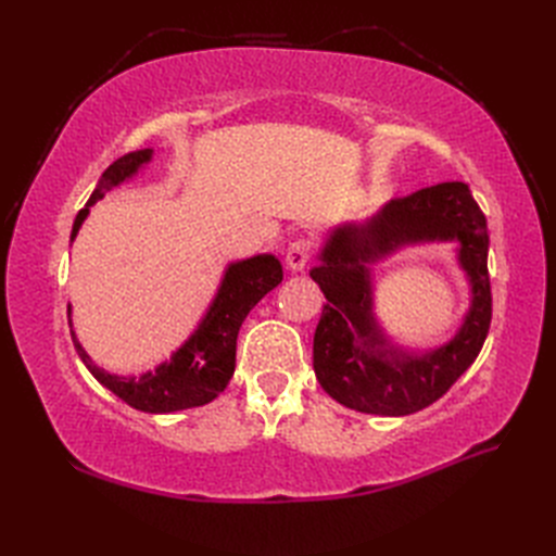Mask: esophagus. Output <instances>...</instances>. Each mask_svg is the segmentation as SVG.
I'll return each mask as SVG.
<instances>
[{
    "instance_id": "obj_1",
    "label": "esophagus",
    "mask_w": 556,
    "mask_h": 556,
    "mask_svg": "<svg viewBox=\"0 0 556 556\" xmlns=\"http://www.w3.org/2000/svg\"><path fill=\"white\" fill-rule=\"evenodd\" d=\"M311 252H313L311 241L296 239V241L290 243L288 252H285V262H288V266L292 268V271H304L308 260H311Z\"/></svg>"
}]
</instances>
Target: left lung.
Segmentation results:
<instances>
[{
	"label": "left lung",
	"mask_w": 556,
	"mask_h": 556,
	"mask_svg": "<svg viewBox=\"0 0 556 556\" xmlns=\"http://www.w3.org/2000/svg\"><path fill=\"white\" fill-rule=\"evenodd\" d=\"M457 242L471 288L458 333L433 351L391 341L372 311V264L408 244ZM490 233L466 182H439L390 199L364 223L333 227L311 278L327 304L313 339V368L323 390L345 408L401 417L439 401L476 362L492 323L486 271Z\"/></svg>",
	"instance_id": "obj_1"
}]
</instances>
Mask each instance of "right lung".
<instances>
[{"mask_svg":"<svg viewBox=\"0 0 556 556\" xmlns=\"http://www.w3.org/2000/svg\"><path fill=\"white\" fill-rule=\"evenodd\" d=\"M153 160V148L137 150V153L123 155L115 160L109 169L97 180V188L90 194L86 208H80L74 227L72 241L78 237L80 225L90 215V206L104 199L117 185L127 182L137 176L143 166ZM282 280V264L276 255H255L248 260L231 262L225 268L213 301L208 304L204 317L199 319L197 329L185 339L180 348L172 352L153 371L141 376H117L97 366L92 357L76 339L72 325V304H70V327L72 341L76 345L78 357L88 366V371L102 382L106 390L121 396L131 408L143 413H176L185 408L206 406L217 394L225 392L237 366V339L239 329L248 313L257 306V301L278 288Z\"/></svg>","mask_w":556,"mask_h":556,"instance_id":"right-lung-1","label":"right lung"}]
</instances>
